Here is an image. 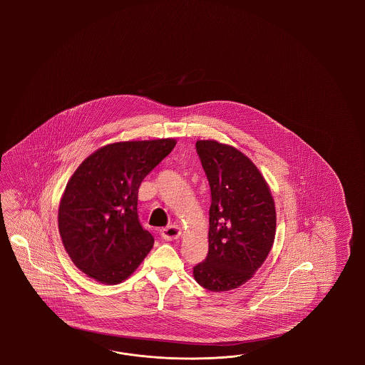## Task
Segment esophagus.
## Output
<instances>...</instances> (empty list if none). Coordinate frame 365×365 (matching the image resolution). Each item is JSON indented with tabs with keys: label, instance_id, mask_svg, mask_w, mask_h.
<instances>
[{
	"label": "esophagus",
	"instance_id": "1",
	"mask_svg": "<svg viewBox=\"0 0 365 365\" xmlns=\"http://www.w3.org/2000/svg\"><path fill=\"white\" fill-rule=\"evenodd\" d=\"M180 227L177 226V225H171V226H168V227H165V229H162L159 234H160V238L162 240H165V241H174V240H177L180 237Z\"/></svg>",
	"mask_w": 365,
	"mask_h": 365
}]
</instances>
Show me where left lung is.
Listing matches in <instances>:
<instances>
[{
    "label": "left lung",
    "instance_id": "8db88e82",
    "mask_svg": "<svg viewBox=\"0 0 365 365\" xmlns=\"http://www.w3.org/2000/svg\"><path fill=\"white\" fill-rule=\"evenodd\" d=\"M211 190L209 252L194 278L211 292L247 282L269 255L276 235V207L255 163L232 145L195 144Z\"/></svg>",
    "mask_w": 365,
    "mask_h": 365
}]
</instances>
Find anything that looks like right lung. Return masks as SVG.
<instances>
[{
    "instance_id": "1",
    "label": "right lung",
    "mask_w": 365,
    "mask_h": 365,
    "mask_svg": "<svg viewBox=\"0 0 365 365\" xmlns=\"http://www.w3.org/2000/svg\"><path fill=\"white\" fill-rule=\"evenodd\" d=\"M174 139L108 144L78 166L58 207V232L78 269L103 284L131 276L154 237L138 215L144 178L173 151Z\"/></svg>"
}]
</instances>
